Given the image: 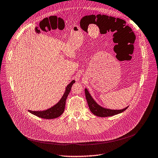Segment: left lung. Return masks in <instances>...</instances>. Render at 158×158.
I'll list each match as a JSON object with an SVG mask.
<instances>
[{
  "instance_id": "8db88e82",
  "label": "left lung",
  "mask_w": 158,
  "mask_h": 158,
  "mask_svg": "<svg viewBox=\"0 0 158 158\" xmlns=\"http://www.w3.org/2000/svg\"><path fill=\"white\" fill-rule=\"evenodd\" d=\"M85 94L86 99L90 111L97 116L107 117L114 116L123 112L128 107L127 106L121 110H111V109L106 108L99 105L94 99L87 88L85 89Z\"/></svg>"
}]
</instances>
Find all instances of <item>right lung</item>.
Returning <instances> with one entry per match:
<instances>
[{
  "instance_id": "right-lung-1",
  "label": "right lung",
  "mask_w": 158,
  "mask_h": 158,
  "mask_svg": "<svg viewBox=\"0 0 158 158\" xmlns=\"http://www.w3.org/2000/svg\"><path fill=\"white\" fill-rule=\"evenodd\" d=\"M74 83H75V80H73L68 85L65 89L64 93L63 95L62 98H60V99L56 104H54L52 107L43 111L28 110V111L35 116L44 119H54L58 118L63 113L64 111L67 97L68 96V94L71 91V87Z\"/></svg>"
}]
</instances>
